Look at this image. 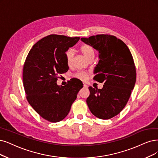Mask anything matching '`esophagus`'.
<instances>
[{
    "label": "esophagus",
    "mask_w": 158,
    "mask_h": 158,
    "mask_svg": "<svg viewBox=\"0 0 158 158\" xmlns=\"http://www.w3.org/2000/svg\"><path fill=\"white\" fill-rule=\"evenodd\" d=\"M83 87H84V88H85V89H86V88H87V87H88V86H87V85H86V84H84V85H83Z\"/></svg>",
    "instance_id": "obj_1"
}]
</instances>
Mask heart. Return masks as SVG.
I'll use <instances>...</instances> for the list:
<instances>
[{
    "label": "heart",
    "mask_w": 158,
    "mask_h": 158,
    "mask_svg": "<svg viewBox=\"0 0 158 158\" xmlns=\"http://www.w3.org/2000/svg\"><path fill=\"white\" fill-rule=\"evenodd\" d=\"M80 51L88 60H89L92 57H94V54H95L94 49L90 45H88V44L83 45L81 47ZM73 55H74V53L72 49H69L66 51L65 56H66V59L68 65L70 66L72 64ZM75 77L81 80L85 81L87 78V73L85 72H78L75 74Z\"/></svg>",
    "instance_id": "heart-1"
}]
</instances>
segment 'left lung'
Here are the masks:
<instances>
[{"mask_svg":"<svg viewBox=\"0 0 158 158\" xmlns=\"http://www.w3.org/2000/svg\"><path fill=\"white\" fill-rule=\"evenodd\" d=\"M98 51L94 80L103 88L89 87L86 103L96 117L107 120L120 113L130 97L136 81V70L131 52L122 40L108 34L81 38Z\"/></svg>","mask_w":158,"mask_h":158,"instance_id":"1","label":"left lung"}]
</instances>
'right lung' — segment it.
Listing matches in <instances>:
<instances>
[{
  "label": "right lung",
  "instance_id": "1",
  "mask_svg": "<svg viewBox=\"0 0 158 158\" xmlns=\"http://www.w3.org/2000/svg\"><path fill=\"white\" fill-rule=\"evenodd\" d=\"M79 37L51 34L35 44L23 66V86L32 108L46 120L57 122L68 114L83 84L72 79L65 86L56 84L58 75L69 69L65 52Z\"/></svg>",
  "mask_w": 158,
  "mask_h": 158
}]
</instances>
